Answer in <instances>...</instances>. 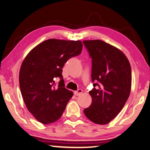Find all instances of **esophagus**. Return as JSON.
Segmentation results:
<instances>
[{"label": "esophagus", "instance_id": "esophagus-1", "mask_svg": "<svg viewBox=\"0 0 150 150\" xmlns=\"http://www.w3.org/2000/svg\"><path fill=\"white\" fill-rule=\"evenodd\" d=\"M82 93V90L80 89H80L74 91V95H76V96H79V95H81Z\"/></svg>", "mask_w": 150, "mask_h": 150}]
</instances>
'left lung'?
I'll use <instances>...</instances> for the list:
<instances>
[{"label":"left lung","instance_id":"8db88e82","mask_svg":"<svg viewBox=\"0 0 150 150\" xmlns=\"http://www.w3.org/2000/svg\"><path fill=\"white\" fill-rule=\"evenodd\" d=\"M92 59L89 91L92 103L84 110L88 119L106 125L119 114L129 98L131 88V65L120 50L101 40H84Z\"/></svg>","mask_w":150,"mask_h":150}]
</instances>
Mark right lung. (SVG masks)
I'll use <instances>...</instances> for the list:
<instances>
[{"instance_id":"obj_1","label":"right lung","mask_w":150,"mask_h":150,"mask_svg":"<svg viewBox=\"0 0 150 150\" xmlns=\"http://www.w3.org/2000/svg\"><path fill=\"white\" fill-rule=\"evenodd\" d=\"M80 40L49 39L28 54L19 71V86L28 111L47 125L62 116L73 93L65 87L62 68L69 59L80 55ZM60 79L58 85L55 80Z\"/></svg>"}]
</instances>
